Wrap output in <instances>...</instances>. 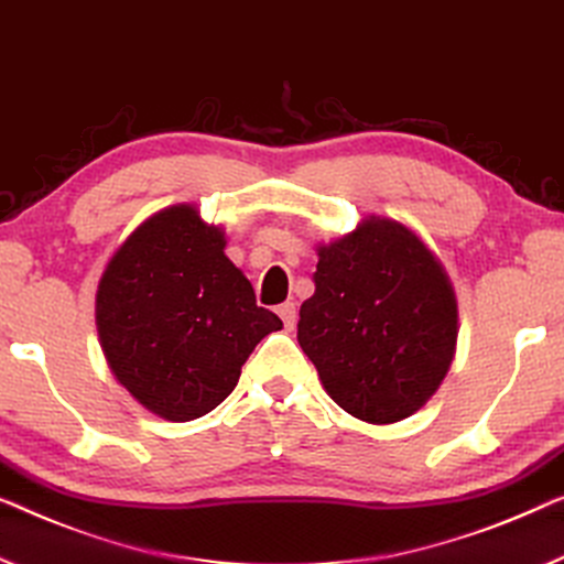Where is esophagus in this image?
<instances>
[{"label": "esophagus", "instance_id": "34e87169", "mask_svg": "<svg viewBox=\"0 0 564 564\" xmlns=\"http://www.w3.org/2000/svg\"><path fill=\"white\" fill-rule=\"evenodd\" d=\"M279 316L283 318V326H285V329H293V326H296V304H291V301H289V304H281L279 306Z\"/></svg>", "mask_w": 564, "mask_h": 564}]
</instances>
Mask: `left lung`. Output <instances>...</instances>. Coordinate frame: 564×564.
<instances>
[{"label":"left lung","instance_id":"left-lung-1","mask_svg":"<svg viewBox=\"0 0 564 564\" xmlns=\"http://www.w3.org/2000/svg\"><path fill=\"white\" fill-rule=\"evenodd\" d=\"M316 253L299 344L326 394L372 425L417 413L456 357L458 301L441 258L382 215L318 242Z\"/></svg>","mask_w":564,"mask_h":564}]
</instances>
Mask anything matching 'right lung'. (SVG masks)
<instances>
[{"mask_svg": "<svg viewBox=\"0 0 564 564\" xmlns=\"http://www.w3.org/2000/svg\"><path fill=\"white\" fill-rule=\"evenodd\" d=\"M225 230L197 205L164 207L104 268L96 326L119 384L156 417L187 423L235 390L256 344L283 329L225 256Z\"/></svg>", "mask_w": 564, "mask_h": 564, "instance_id": "obj_1", "label": "right lung"}]
</instances>
